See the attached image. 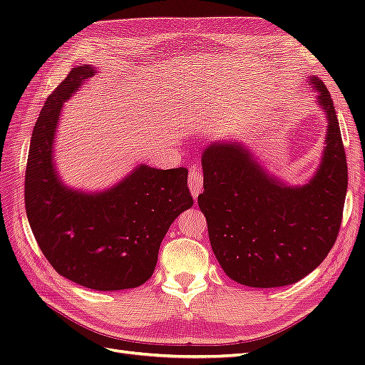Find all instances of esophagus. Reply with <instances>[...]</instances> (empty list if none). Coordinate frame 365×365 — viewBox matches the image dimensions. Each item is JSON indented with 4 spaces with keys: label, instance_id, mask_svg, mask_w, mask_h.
Returning a JSON list of instances; mask_svg holds the SVG:
<instances>
[{
    "label": "esophagus",
    "instance_id": "1",
    "mask_svg": "<svg viewBox=\"0 0 365 365\" xmlns=\"http://www.w3.org/2000/svg\"><path fill=\"white\" fill-rule=\"evenodd\" d=\"M202 182H204L202 172L200 168H196L195 165V168L190 169V173H189V187H190V192H192V196L195 197V200L202 190Z\"/></svg>",
    "mask_w": 365,
    "mask_h": 365
}]
</instances>
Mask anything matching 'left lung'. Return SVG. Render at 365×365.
Segmentation results:
<instances>
[{"label": "left lung", "instance_id": "obj_1", "mask_svg": "<svg viewBox=\"0 0 365 365\" xmlns=\"http://www.w3.org/2000/svg\"><path fill=\"white\" fill-rule=\"evenodd\" d=\"M326 117L322 161L304 184L271 173L239 140L213 141L202 150L204 192L197 196L220 268L251 288L297 283L332 250L347 192L341 130L323 81L309 76Z\"/></svg>", "mask_w": 365, "mask_h": 365}]
</instances>
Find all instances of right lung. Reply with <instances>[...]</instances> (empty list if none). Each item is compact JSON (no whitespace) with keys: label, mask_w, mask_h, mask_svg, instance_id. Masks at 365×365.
<instances>
[{"label":"right lung","mask_w":365,"mask_h":365,"mask_svg":"<svg viewBox=\"0 0 365 365\" xmlns=\"http://www.w3.org/2000/svg\"><path fill=\"white\" fill-rule=\"evenodd\" d=\"M97 74L77 65L54 90L36 120L26 170V212L43 256L62 277L96 291L148 282L173 220L193 205L187 170L137 164L103 190L65 184L54 158L63 103Z\"/></svg>","instance_id":"add662e5"}]
</instances>
